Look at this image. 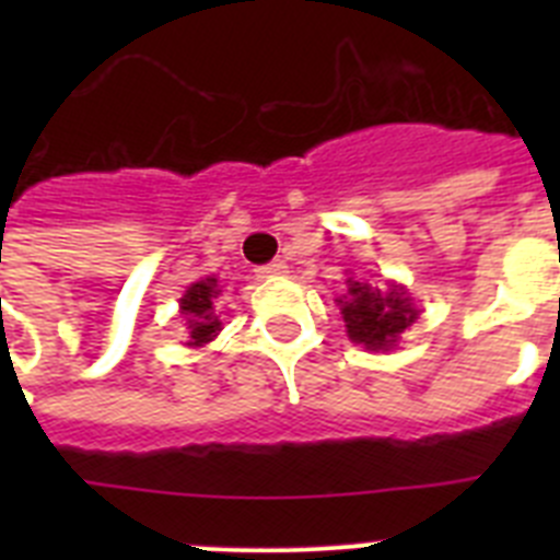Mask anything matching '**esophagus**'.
<instances>
[{
    "mask_svg": "<svg viewBox=\"0 0 560 560\" xmlns=\"http://www.w3.org/2000/svg\"><path fill=\"white\" fill-rule=\"evenodd\" d=\"M285 269H289V266H285L283 260H271V264L260 266V269H257V275H260V277H280V275H285Z\"/></svg>",
    "mask_w": 560,
    "mask_h": 560,
    "instance_id": "34e87169",
    "label": "esophagus"
}]
</instances>
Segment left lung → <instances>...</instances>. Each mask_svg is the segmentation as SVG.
I'll list each match as a JSON object with an SVG mask.
<instances>
[{
    "instance_id": "1",
    "label": "left lung",
    "mask_w": 560,
    "mask_h": 560,
    "mask_svg": "<svg viewBox=\"0 0 560 560\" xmlns=\"http://www.w3.org/2000/svg\"><path fill=\"white\" fill-rule=\"evenodd\" d=\"M336 303L350 339L368 350L395 348L398 336L418 319V308L404 285H389L387 291H381L368 283H355L350 277L348 296H339Z\"/></svg>"
}]
</instances>
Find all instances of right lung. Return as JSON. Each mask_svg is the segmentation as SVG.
I'll list each match as a JSON object with an SVG mask.
<instances>
[{
	"label": "right lung",
	"mask_w": 560,
	"mask_h": 560,
	"mask_svg": "<svg viewBox=\"0 0 560 560\" xmlns=\"http://www.w3.org/2000/svg\"><path fill=\"white\" fill-rule=\"evenodd\" d=\"M221 289L215 277H207L192 283L182 296V316L187 323V345L190 348H205L207 341H212L221 330V319L215 316V300H219Z\"/></svg>",
	"instance_id": "obj_1"
}]
</instances>
